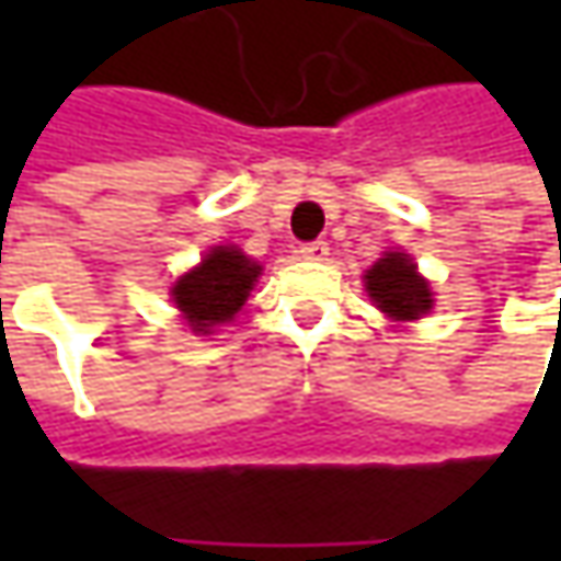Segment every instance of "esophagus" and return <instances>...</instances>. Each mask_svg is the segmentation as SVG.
Segmentation results:
<instances>
[{"label": "esophagus", "mask_w": 561, "mask_h": 561, "mask_svg": "<svg viewBox=\"0 0 561 561\" xmlns=\"http://www.w3.org/2000/svg\"><path fill=\"white\" fill-rule=\"evenodd\" d=\"M299 255L309 259V262H324L331 255V247H328V240H312V243H302L299 247Z\"/></svg>", "instance_id": "esophagus-1"}]
</instances>
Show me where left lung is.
<instances>
[{
    "mask_svg": "<svg viewBox=\"0 0 561 561\" xmlns=\"http://www.w3.org/2000/svg\"><path fill=\"white\" fill-rule=\"evenodd\" d=\"M365 290L393 321H415L431 309V287L405 252H387L365 274Z\"/></svg>",
    "mask_w": 561,
    "mask_h": 561,
    "instance_id": "obj_1",
    "label": "left lung"
}]
</instances>
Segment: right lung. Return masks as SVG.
Segmentation results:
<instances>
[{
	"label": "right lung",
	"mask_w": 561,
	"mask_h": 561,
	"mask_svg": "<svg viewBox=\"0 0 561 561\" xmlns=\"http://www.w3.org/2000/svg\"><path fill=\"white\" fill-rule=\"evenodd\" d=\"M259 265L249 262L240 249L218 247L174 284V302L186 314L193 331L208 334L215 324H225L247 302L249 290L259 277Z\"/></svg>",
	"instance_id": "add662e5"
}]
</instances>
